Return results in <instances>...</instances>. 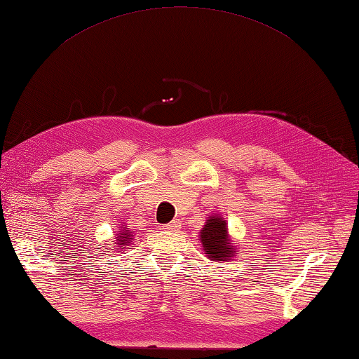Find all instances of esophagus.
<instances>
[{
	"mask_svg": "<svg viewBox=\"0 0 359 359\" xmlns=\"http://www.w3.org/2000/svg\"><path fill=\"white\" fill-rule=\"evenodd\" d=\"M180 227V222L178 221H172L170 224L163 225V230H176Z\"/></svg>",
	"mask_w": 359,
	"mask_h": 359,
	"instance_id": "obj_1",
	"label": "esophagus"
}]
</instances>
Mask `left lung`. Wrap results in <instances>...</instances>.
Segmentation results:
<instances>
[{
	"mask_svg": "<svg viewBox=\"0 0 359 359\" xmlns=\"http://www.w3.org/2000/svg\"><path fill=\"white\" fill-rule=\"evenodd\" d=\"M200 240H202L203 250L210 259L224 262L230 260V257L235 254L227 235V224L222 221V217L215 216L208 219L203 230L200 231Z\"/></svg>",
	"mask_w": 359,
	"mask_h": 359,
	"instance_id": "left-lung-1",
	"label": "left lung"
}]
</instances>
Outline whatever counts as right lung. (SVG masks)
Returning <instances> with one entry per match:
<instances>
[{"label":"right lung","instance_id":"1","mask_svg":"<svg viewBox=\"0 0 359 359\" xmlns=\"http://www.w3.org/2000/svg\"><path fill=\"white\" fill-rule=\"evenodd\" d=\"M132 235H129L128 233V230H123V233H121V236H119V243H116V244H121V246H126V243H129L132 238H130Z\"/></svg>","mask_w":359,"mask_h":359}]
</instances>
